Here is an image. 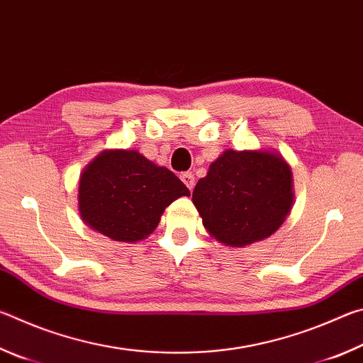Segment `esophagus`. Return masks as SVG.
<instances>
[{
  "mask_svg": "<svg viewBox=\"0 0 363 363\" xmlns=\"http://www.w3.org/2000/svg\"><path fill=\"white\" fill-rule=\"evenodd\" d=\"M181 181L186 184L189 190H192L195 187V176L192 173H182L181 174Z\"/></svg>",
  "mask_w": 363,
  "mask_h": 363,
  "instance_id": "1",
  "label": "esophagus"
}]
</instances>
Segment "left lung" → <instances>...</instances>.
<instances>
[{
	"mask_svg": "<svg viewBox=\"0 0 363 363\" xmlns=\"http://www.w3.org/2000/svg\"><path fill=\"white\" fill-rule=\"evenodd\" d=\"M192 200L214 238L247 247L284 224L293 205L291 171L275 153L229 149L196 182Z\"/></svg>",
	"mask_w": 363,
	"mask_h": 363,
	"instance_id": "8db88e82",
	"label": "left lung"
}]
</instances>
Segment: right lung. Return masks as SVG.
I'll return each mask as SVG.
<instances>
[{"instance_id":"right-lung-1","label":"right lung","mask_w":363,"mask_h":363,"mask_svg":"<svg viewBox=\"0 0 363 363\" xmlns=\"http://www.w3.org/2000/svg\"><path fill=\"white\" fill-rule=\"evenodd\" d=\"M189 189L168 168L136 150H107L79 177L78 206L88 225L115 242H138L155 230L164 208Z\"/></svg>"}]
</instances>
